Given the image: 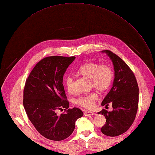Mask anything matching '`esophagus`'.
I'll return each mask as SVG.
<instances>
[{
    "label": "esophagus",
    "instance_id": "1",
    "mask_svg": "<svg viewBox=\"0 0 155 155\" xmlns=\"http://www.w3.org/2000/svg\"><path fill=\"white\" fill-rule=\"evenodd\" d=\"M95 114L92 111H89V110H85L84 112V115L86 116H92V115H94Z\"/></svg>",
    "mask_w": 155,
    "mask_h": 155
}]
</instances>
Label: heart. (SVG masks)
Wrapping results in <instances>:
<instances>
[{
	"instance_id": "1",
	"label": "heart",
	"mask_w": 155,
	"mask_h": 155,
	"mask_svg": "<svg viewBox=\"0 0 155 155\" xmlns=\"http://www.w3.org/2000/svg\"><path fill=\"white\" fill-rule=\"evenodd\" d=\"M77 73L90 81V85L99 92H104L109 88L114 78V71L111 66L107 64L100 65L95 62L84 63L78 68ZM64 84L69 93L73 91V80L68 76L64 80ZM98 98L97 93L92 92L81 95L76 100L80 106L86 109H92Z\"/></svg>"
}]
</instances>
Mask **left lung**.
I'll use <instances>...</instances> for the list:
<instances>
[{"instance_id": "8db88e82", "label": "left lung", "mask_w": 155, "mask_h": 155, "mask_svg": "<svg viewBox=\"0 0 155 155\" xmlns=\"http://www.w3.org/2000/svg\"><path fill=\"white\" fill-rule=\"evenodd\" d=\"M112 61L114 80L110 91L102 105L111 104L113 110L102 109L98 114L106 119L102 133L109 136H117L126 132L135 119L139 102V88L135 75L128 65L119 56L110 50H104Z\"/></svg>"}]
</instances>
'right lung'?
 Returning <instances> with one entry per match:
<instances>
[{
    "label": "right lung",
    "instance_id": "1",
    "mask_svg": "<svg viewBox=\"0 0 155 155\" xmlns=\"http://www.w3.org/2000/svg\"><path fill=\"white\" fill-rule=\"evenodd\" d=\"M75 56H48L41 60L26 80L23 105L26 114L37 131L53 141L69 137L75 121L84 114L80 109H68L69 102L63 85V75ZM65 111L56 114L57 110Z\"/></svg>",
    "mask_w": 155,
    "mask_h": 155
}]
</instances>
